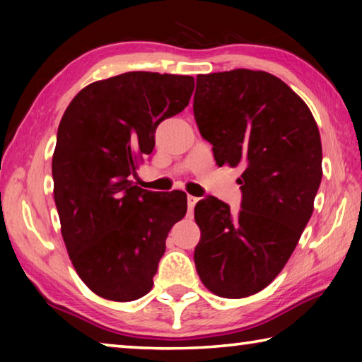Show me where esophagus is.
<instances>
[{
	"mask_svg": "<svg viewBox=\"0 0 362 362\" xmlns=\"http://www.w3.org/2000/svg\"><path fill=\"white\" fill-rule=\"evenodd\" d=\"M187 203H188V212L192 214V212H193V209H194L196 203H198V198H196V196L188 194V198H187Z\"/></svg>",
	"mask_w": 362,
	"mask_h": 362,
	"instance_id": "esophagus-1",
	"label": "esophagus"
}]
</instances>
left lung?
Listing matches in <instances>:
<instances>
[{
    "label": "left lung",
    "mask_w": 362,
    "mask_h": 362,
    "mask_svg": "<svg viewBox=\"0 0 362 362\" xmlns=\"http://www.w3.org/2000/svg\"><path fill=\"white\" fill-rule=\"evenodd\" d=\"M193 112L218 166L243 168L238 216L214 196L194 207L196 272L218 297L254 296L281 273L313 214L320 131L306 103L267 71L198 75Z\"/></svg>",
    "instance_id": "1"
}]
</instances>
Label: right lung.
Segmentation results:
<instances>
[{"label":"right lung","instance_id":"right-lung-1","mask_svg":"<svg viewBox=\"0 0 362 362\" xmlns=\"http://www.w3.org/2000/svg\"><path fill=\"white\" fill-rule=\"evenodd\" d=\"M193 76L127 71L90 83L62 116L52 156L54 199L70 260L99 297L148 293L166 238L187 214V194L129 180L155 148L159 122L180 113Z\"/></svg>","mask_w":362,"mask_h":362}]
</instances>
